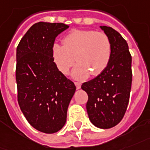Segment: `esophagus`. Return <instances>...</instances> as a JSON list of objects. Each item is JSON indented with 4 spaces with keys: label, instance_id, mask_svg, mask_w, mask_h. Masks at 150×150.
Wrapping results in <instances>:
<instances>
[{
    "label": "esophagus",
    "instance_id": "1",
    "mask_svg": "<svg viewBox=\"0 0 150 150\" xmlns=\"http://www.w3.org/2000/svg\"><path fill=\"white\" fill-rule=\"evenodd\" d=\"M75 84L77 89H79V88H80V87H81V84H80V83H79V82H75Z\"/></svg>",
    "mask_w": 150,
    "mask_h": 150
}]
</instances>
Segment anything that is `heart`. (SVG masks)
Returning <instances> with one entry per match:
<instances>
[{"label": "heart", "instance_id": "1", "mask_svg": "<svg viewBox=\"0 0 150 150\" xmlns=\"http://www.w3.org/2000/svg\"><path fill=\"white\" fill-rule=\"evenodd\" d=\"M53 61L62 74L74 65L72 76L76 79L100 75L108 65L112 44L108 37L93 30H74L62 40V46L55 43L52 48ZM75 60H74V58Z\"/></svg>", "mask_w": 150, "mask_h": 150}]
</instances>
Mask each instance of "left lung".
Wrapping results in <instances>:
<instances>
[{"label":"left lung","mask_w":150,"mask_h":150,"mask_svg":"<svg viewBox=\"0 0 150 150\" xmlns=\"http://www.w3.org/2000/svg\"><path fill=\"white\" fill-rule=\"evenodd\" d=\"M109 38L112 54L100 75L85 82L81 88L88 94L86 109L93 124L101 129L117 126L126 113L131 93V56L126 41L111 27L100 26Z\"/></svg>","instance_id":"left-lung-1"}]
</instances>
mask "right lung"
I'll list each match as a JSON object with an SVG mask.
<instances>
[{
    "instance_id": "right-lung-1",
    "label": "right lung",
    "mask_w": 150,
    "mask_h": 150,
    "mask_svg": "<svg viewBox=\"0 0 150 150\" xmlns=\"http://www.w3.org/2000/svg\"><path fill=\"white\" fill-rule=\"evenodd\" d=\"M69 26L38 22L28 29L16 49L18 103L25 118L38 131L52 134L67 122L75 85L57 69L52 48L58 34Z\"/></svg>"
}]
</instances>
